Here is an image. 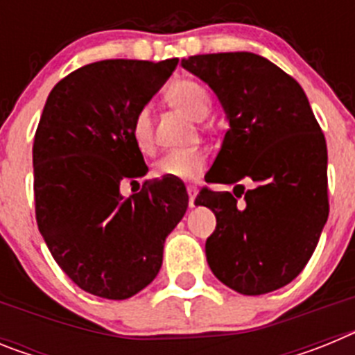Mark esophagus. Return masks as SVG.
Returning <instances> with one entry per match:
<instances>
[{"label":"esophagus","instance_id":"1","mask_svg":"<svg viewBox=\"0 0 355 355\" xmlns=\"http://www.w3.org/2000/svg\"><path fill=\"white\" fill-rule=\"evenodd\" d=\"M187 192H188V205H190V208H193V206H196L197 188L193 187V184H188V187H187Z\"/></svg>","mask_w":355,"mask_h":355}]
</instances>
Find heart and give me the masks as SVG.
I'll list each match as a JSON object with an SVG mask.
<instances>
[{
	"instance_id": "1",
	"label": "heart",
	"mask_w": 355,
	"mask_h": 355,
	"mask_svg": "<svg viewBox=\"0 0 355 355\" xmlns=\"http://www.w3.org/2000/svg\"><path fill=\"white\" fill-rule=\"evenodd\" d=\"M171 105L181 110L190 119L200 121L209 114L208 90L196 81H178L167 90ZM131 139L135 147L142 155H150L155 150V137L150 126V115L147 108H140L131 121ZM206 156L200 150H168L167 155L156 162L155 175L168 181H190L205 171Z\"/></svg>"
}]
</instances>
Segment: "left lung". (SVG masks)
Instances as JSON below:
<instances>
[{"mask_svg": "<svg viewBox=\"0 0 355 355\" xmlns=\"http://www.w3.org/2000/svg\"><path fill=\"white\" fill-rule=\"evenodd\" d=\"M181 65L215 92L229 122L206 181L256 183L243 202L229 192L197 196L216 216L208 265L238 293H270L302 272L327 222L325 137L302 87L256 53L196 55Z\"/></svg>", "mask_w": 355, "mask_h": 355, "instance_id": "left-lung-1", "label": "left lung"}]
</instances>
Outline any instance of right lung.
<instances>
[{"label": "right lung", "mask_w": 355, "mask_h": 355, "mask_svg": "<svg viewBox=\"0 0 355 355\" xmlns=\"http://www.w3.org/2000/svg\"><path fill=\"white\" fill-rule=\"evenodd\" d=\"M178 62H94L58 81L44 105L33 142L37 224L58 266L96 297L124 300L153 283L165 238L187 213L180 181L121 193L147 174L131 121Z\"/></svg>", "instance_id": "obj_1"}]
</instances>
